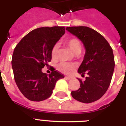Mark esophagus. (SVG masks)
Listing matches in <instances>:
<instances>
[{"instance_id":"1","label":"esophagus","mask_w":126,"mask_h":126,"mask_svg":"<svg viewBox=\"0 0 126 126\" xmlns=\"http://www.w3.org/2000/svg\"><path fill=\"white\" fill-rule=\"evenodd\" d=\"M65 78H66L67 80H71V79H73V77H65Z\"/></svg>"}]
</instances>
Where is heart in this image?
<instances>
[{
  "mask_svg": "<svg viewBox=\"0 0 126 126\" xmlns=\"http://www.w3.org/2000/svg\"><path fill=\"white\" fill-rule=\"evenodd\" d=\"M65 43L69 46V47L75 53H80L82 46L80 42L77 38H71L67 39L65 41ZM58 52V45L55 44L51 49V57L52 58H56ZM57 69L61 73L65 74H70L73 72L75 69V65L73 63H67V62H62L58 64L57 67Z\"/></svg>",
  "mask_w": 126,
  "mask_h": 126,
  "instance_id": "1",
  "label": "heart"
}]
</instances>
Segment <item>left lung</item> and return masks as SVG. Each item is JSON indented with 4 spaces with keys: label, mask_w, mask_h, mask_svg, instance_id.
<instances>
[{
    "label": "left lung",
    "mask_w": 126,
    "mask_h": 126,
    "mask_svg": "<svg viewBox=\"0 0 126 126\" xmlns=\"http://www.w3.org/2000/svg\"><path fill=\"white\" fill-rule=\"evenodd\" d=\"M83 42L86 53L78 72L86 80L79 79L80 86L73 91L75 99L84 103L97 101L109 87L114 69V57L107 40L93 29L88 27H70L66 29Z\"/></svg>",
    "instance_id": "8db88e82"
}]
</instances>
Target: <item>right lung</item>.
I'll return each instance as SVG.
<instances>
[{"label": "right lung", "mask_w": 126, "mask_h": 126, "mask_svg": "<svg viewBox=\"0 0 126 126\" xmlns=\"http://www.w3.org/2000/svg\"><path fill=\"white\" fill-rule=\"evenodd\" d=\"M65 27H44L29 32L15 47L12 58L14 79L23 95L32 101L51 96L55 85L64 75L53 70L43 73L42 69L51 60L53 46L65 34Z\"/></svg>", "instance_id": "obj_1"}]
</instances>
